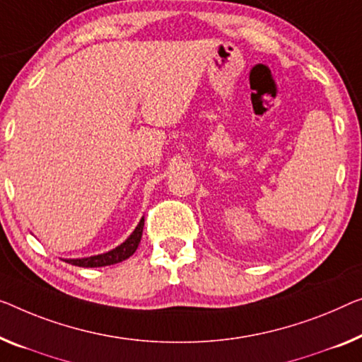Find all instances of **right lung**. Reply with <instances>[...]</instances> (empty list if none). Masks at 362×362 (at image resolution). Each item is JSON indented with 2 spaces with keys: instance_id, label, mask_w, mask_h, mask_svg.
<instances>
[{
  "instance_id": "1",
  "label": "right lung",
  "mask_w": 362,
  "mask_h": 362,
  "mask_svg": "<svg viewBox=\"0 0 362 362\" xmlns=\"http://www.w3.org/2000/svg\"><path fill=\"white\" fill-rule=\"evenodd\" d=\"M143 228H144V218H141L136 228L132 234H129L128 239L120 244L115 249H112L105 253H99V255L93 257H84V258H63L66 263H71L74 267H83V268H99V267H109L115 265V263H120L127 260L136 252L139 242H141L143 235Z\"/></svg>"
}]
</instances>
